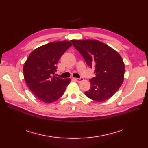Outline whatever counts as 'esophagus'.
Returning <instances> with one entry per match:
<instances>
[{
	"mask_svg": "<svg viewBox=\"0 0 148 148\" xmlns=\"http://www.w3.org/2000/svg\"><path fill=\"white\" fill-rule=\"evenodd\" d=\"M74 79L75 80L76 82H78V83H80L81 82H82V81H83V78H74Z\"/></svg>",
	"mask_w": 148,
	"mask_h": 148,
	"instance_id": "esophagus-1",
	"label": "esophagus"
}]
</instances>
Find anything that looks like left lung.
Segmentation results:
<instances>
[{
	"mask_svg": "<svg viewBox=\"0 0 148 148\" xmlns=\"http://www.w3.org/2000/svg\"><path fill=\"white\" fill-rule=\"evenodd\" d=\"M86 64L95 70L96 77L89 79L91 88L84 92L92 100L102 102L109 99L122 85L125 65L114 49L97 40H71Z\"/></svg>",
	"mask_w": 148,
	"mask_h": 148,
	"instance_id": "obj_1",
	"label": "left lung"
}]
</instances>
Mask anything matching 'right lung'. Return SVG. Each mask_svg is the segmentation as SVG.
Here are the masks:
<instances>
[{
  "label": "right lung",
  "instance_id": "1",
  "mask_svg": "<svg viewBox=\"0 0 148 148\" xmlns=\"http://www.w3.org/2000/svg\"><path fill=\"white\" fill-rule=\"evenodd\" d=\"M72 46L70 41L50 42L36 49L23 65L25 82L33 95L45 103H52L64 95L70 78L54 75L61 56Z\"/></svg>",
  "mask_w": 148,
  "mask_h": 148
}]
</instances>
